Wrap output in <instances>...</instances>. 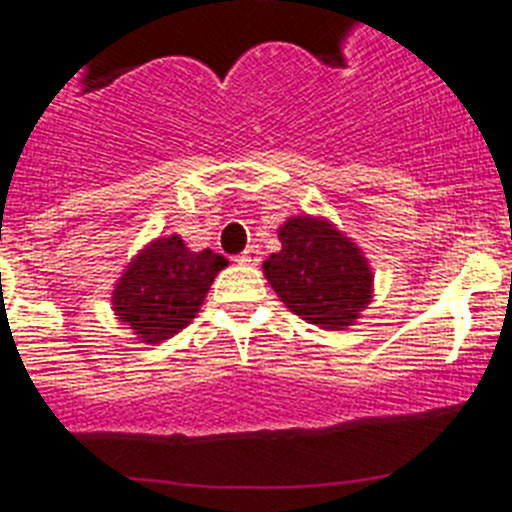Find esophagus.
<instances>
[{
    "instance_id": "1",
    "label": "esophagus",
    "mask_w": 512,
    "mask_h": 512,
    "mask_svg": "<svg viewBox=\"0 0 512 512\" xmlns=\"http://www.w3.org/2000/svg\"><path fill=\"white\" fill-rule=\"evenodd\" d=\"M259 261H261V253H259V248H256V246L246 248V251L238 256V264H259Z\"/></svg>"
}]
</instances>
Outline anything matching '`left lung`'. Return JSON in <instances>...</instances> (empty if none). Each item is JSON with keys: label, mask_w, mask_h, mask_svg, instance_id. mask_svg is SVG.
<instances>
[{"label": "left lung", "mask_w": 512, "mask_h": 512, "mask_svg": "<svg viewBox=\"0 0 512 512\" xmlns=\"http://www.w3.org/2000/svg\"><path fill=\"white\" fill-rule=\"evenodd\" d=\"M282 251L264 261L279 300L307 323L343 330L372 302V266L351 238L325 217L297 215L279 228Z\"/></svg>", "instance_id": "8db88e82"}]
</instances>
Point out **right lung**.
Segmentation results:
<instances>
[{
  "mask_svg": "<svg viewBox=\"0 0 512 512\" xmlns=\"http://www.w3.org/2000/svg\"><path fill=\"white\" fill-rule=\"evenodd\" d=\"M225 266V256L210 248L189 251L179 235L156 238L122 271L112 310L120 323L133 328L138 341L161 343L192 323Z\"/></svg>",
  "mask_w": 512,
  "mask_h": 512,
  "instance_id": "obj_1",
  "label": "right lung"
}]
</instances>
